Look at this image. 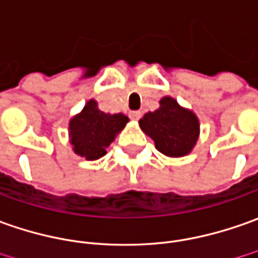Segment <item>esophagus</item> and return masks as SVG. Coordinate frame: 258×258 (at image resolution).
<instances>
[{
	"instance_id": "1",
	"label": "esophagus",
	"mask_w": 258,
	"mask_h": 258,
	"mask_svg": "<svg viewBox=\"0 0 258 258\" xmlns=\"http://www.w3.org/2000/svg\"><path fill=\"white\" fill-rule=\"evenodd\" d=\"M130 118H131V120H140V118H141V112L140 111H131L130 112Z\"/></svg>"
}]
</instances>
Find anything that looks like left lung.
<instances>
[{"instance_id":"obj_1","label":"left lung","mask_w":258,"mask_h":258,"mask_svg":"<svg viewBox=\"0 0 258 258\" xmlns=\"http://www.w3.org/2000/svg\"><path fill=\"white\" fill-rule=\"evenodd\" d=\"M138 122L147 136L153 138L157 150L167 157L190 154L200 136L197 115L182 108L171 97H163L160 108L147 112Z\"/></svg>"}]
</instances>
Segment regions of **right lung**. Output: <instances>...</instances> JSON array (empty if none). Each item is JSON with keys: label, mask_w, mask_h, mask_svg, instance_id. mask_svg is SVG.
Masks as SVG:
<instances>
[{"label": "right lung", "mask_w": 258, "mask_h": 258, "mask_svg": "<svg viewBox=\"0 0 258 258\" xmlns=\"http://www.w3.org/2000/svg\"><path fill=\"white\" fill-rule=\"evenodd\" d=\"M127 122L128 117L124 114H105L98 110L95 100H90L70 121V143L74 153L90 161L101 158Z\"/></svg>", "instance_id": "obj_1"}]
</instances>
